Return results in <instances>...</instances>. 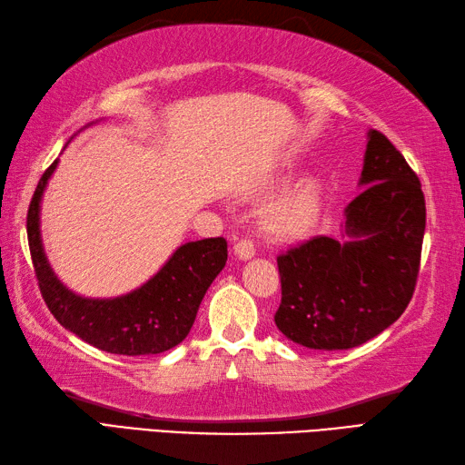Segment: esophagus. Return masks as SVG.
<instances>
[{"label":"esophagus","instance_id":"esophagus-1","mask_svg":"<svg viewBox=\"0 0 465 465\" xmlns=\"http://www.w3.org/2000/svg\"><path fill=\"white\" fill-rule=\"evenodd\" d=\"M234 254L239 256L241 261H249V259H252V256H254V244H252V241H249V239H241L239 242L234 244Z\"/></svg>","mask_w":465,"mask_h":465}]
</instances>
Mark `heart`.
Returning <instances> with one entry per match:
<instances>
[{
  "instance_id": "1",
  "label": "heart",
  "mask_w": 465,
  "mask_h": 465,
  "mask_svg": "<svg viewBox=\"0 0 465 465\" xmlns=\"http://www.w3.org/2000/svg\"><path fill=\"white\" fill-rule=\"evenodd\" d=\"M324 211V187L306 177L281 189L259 209V229L278 244L301 242L312 234Z\"/></svg>"
}]
</instances>
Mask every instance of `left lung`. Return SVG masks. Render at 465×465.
I'll list each match as a JSON object with an SVG mask.
<instances>
[{
    "label": "left lung",
    "mask_w": 465,
    "mask_h": 465,
    "mask_svg": "<svg viewBox=\"0 0 465 465\" xmlns=\"http://www.w3.org/2000/svg\"><path fill=\"white\" fill-rule=\"evenodd\" d=\"M358 197L342 239L314 236L278 256V330L312 350H348L384 332L414 294L426 231L418 174L386 135L368 131Z\"/></svg>",
    "instance_id": "8db88e82"
}]
</instances>
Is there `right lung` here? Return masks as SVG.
Instances as JSON below:
<instances>
[{
  "mask_svg": "<svg viewBox=\"0 0 465 465\" xmlns=\"http://www.w3.org/2000/svg\"><path fill=\"white\" fill-rule=\"evenodd\" d=\"M57 161L39 179L27 211V241L41 296L57 322L103 352L121 356L161 354L191 332L204 292L226 264V241L184 242L161 271L129 294L85 298L55 276L41 242L39 209Z\"/></svg>",
  "mask_w": 465,
  "mask_h": 465,
  "instance_id": "add662e5",
  "label": "right lung"
}]
</instances>
